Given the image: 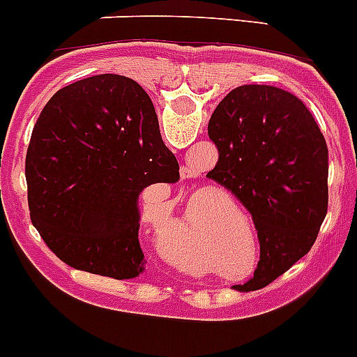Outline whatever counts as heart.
<instances>
[{"label":"heart","instance_id":"1","mask_svg":"<svg viewBox=\"0 0 357 357\" xmlns=\"http://www.w3.org/2000/svg\"><path fill=\"white\" fill-rule=\"evenodd\" d=\"M155 202L156 199L158 201H165L167 194L162 186H153L146 192V202ZM217 199H226L218 190H204L194 197V201L190 202V206L186 210L185 220H183V229H190V227H197L199 222V213H201V208L204 204H210V202L217 201ZM208 242H210L211 250L215 255H218V258L226 261L227 265H234L236 261L243 258V247L242 243L236 240L233 229H229V226L226 224H220V227H215L213 231H210V236H208ZM255 249V247H252ZM167 255L174 263H179L183 266H192L195 261H197V255H195L194 247H192V240H186L183 236L181 240H169V245L165 247Z\"/></svg>","mask_w":357,"mask_h":357}]
</instances>
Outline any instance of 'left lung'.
Here are the masks:
<instances>
[{
	"label": "left lung",
	"mask_w": 357,
	"mask_h": 357,
	"mask_svg": "<svg viewBox=\"0 0 357 357\" xmlns=\"http://www.w3.org/2000/svg\"><path fill=\"white\" fill-rule=\"evenodd\" d=\"M218 149L208 178L249 210L259 240L255 278L234 290L252 291L306 256L327 213L329 153L306 105L271 85L236 86L208 124Z\"/></svg>",
	"instance_id": "1"
}]
</instances>
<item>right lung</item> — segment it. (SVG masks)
<instances>
[{
    "label": "right lung",
    "instance_id": "right-lung-1",
    "mask_svg": "<svg viewBox=\"0 0 357 357\" xmlns=\"http://www.w3.org/2000/svg\"><path fill=\"white\" fill-rule=\"evenodd\" d=\"M178 179L153 101L126 76L63 86L33 126L26 153L31 224L76 271L114 279L142 274L139 197L146 186Z\"/></svg>",
    "mask_w": 357,
    "mask_h": 357
}]
</instances>
